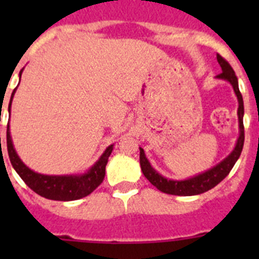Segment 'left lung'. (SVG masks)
<instances>
[{"label": "left lung", "instance_id": "8db88e82", "mask_svg": "<svg viewBox=\"0 0 259 259\" xmlns=\"http://www.w3.org/2000/svg\"><path fill=\"white\" fill-rule=\"evenodd\" d=\"M218 63L222 67V74L217 75V79L226 80L232 85L233 92L236 95L237 101H239V109H237V118H239V139L236 141V145L233 148L232 152L224 158L223 161L219 162L218 164L212 166L211 168L206 170L205 172H201L198 175H194L192 178L184 180H172L167 179L161 174L155 171L152 167L150 162L146 158L145 152L143 148H140V166L144 176L149 180L155 188L159 189L161 192L167 194H174V196H196L201 194L203 192H207L209 189L214 188L215 185H218L226 176L230 174L232 167L235 166L236 161L239 159L240 154L242 152V146H244V101H242V96L239 89V81L235 75V71L230 66L223 57L217 54Z\"/></svg>", "mask_w": 259, "mask_h": 259}]
</instances>
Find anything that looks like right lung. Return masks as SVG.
Returning a JSON list of instances; mask_svg holds the SVG:
<instances>
[{
	"mask_svg": "<svg viewBox=\"0 0 259 259\" xmlns=\"http://www.w3.org/2000/svg\"><path fill=\"white\" fill-rule=\"evenodd\" d=\"M19 76H22V71H20ZM15 91H17V88L14 89V92L11 93L9 113L11 110V102H13ZM6 143H8V153L11 164H13L14 170L18 172V175L22 178L23 182L26 183L32 191L40 194L41 197L54 201H74L85 197V196L92 193L104 180L107 159H109L114 148V144L107 146L105 152L101 154V157L97 159V162L84 174H76V175H44V174L35 172V171L31 170L29 167L23 163L18 153L15 152V148H14L9 123L8 131H6Z\"/></svg>",
	"mask_w": 259,
	"mask_h": 259,
	"instance_id": "obj_1",
	"label": "right lung"
}]
</instances>
